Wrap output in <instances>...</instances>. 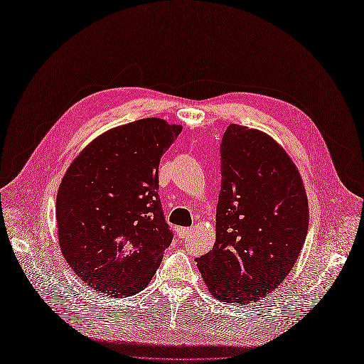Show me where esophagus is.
<instances>
[{"instance_id":"34e87169","label":"esophagus","mask_w":364,"mask_h":364,"mask_svg":"<svg viewBox=\"0 0 364 364\" xmlns=\"http://www.w3.org/2000/svg\"><path fill=\"white\" fill-rule=\"evenodd\" d=\"M191 232H192V228H179L178 229V237L179 239H185V237H188L191 235Z\"/></svg>"}]
</instances>
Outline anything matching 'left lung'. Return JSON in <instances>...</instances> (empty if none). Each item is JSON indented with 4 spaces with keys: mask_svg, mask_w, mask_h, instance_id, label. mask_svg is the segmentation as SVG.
Listing matches in <instances>:
<instances>
[{
    "mask_svg": "<svg viewBox=\"0 0 364 364\" xmlns=\"http://www.w3.org/2000/svg\"><path fill=\"white\" fill-rule=\"evenodd\" d=\"M216 242L198 257L209 291L220 301L253 303L289 274L309 229V205L297 168L266 134L230 124L220 144Z\"/></svg>",
    "mask_w": 364,
    "mask_h": 364,
    "instance_id": "1",
    "label": "left lung"
}]
</instances>
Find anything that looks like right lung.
Returning a JSON list of instances; mask_svg holds the SVG:
<instances>
[{"label":"right lung","mask_w":364,"mask_h":364,"mask_svg":"<svg viewBox=\"0 0 364 364\" xmlns=\"http://www.w3.org/2000/svg\"><path fill=\"white\" fill-rule=\"evenodd\" d=\"M181 131L139 119L102 134L68 168L55 208L60 246L95 291L139 293L161 264L173 233L158 195L159 162Z\"/></svg>","instance_id":"right-lung-1"}]
</instances>
